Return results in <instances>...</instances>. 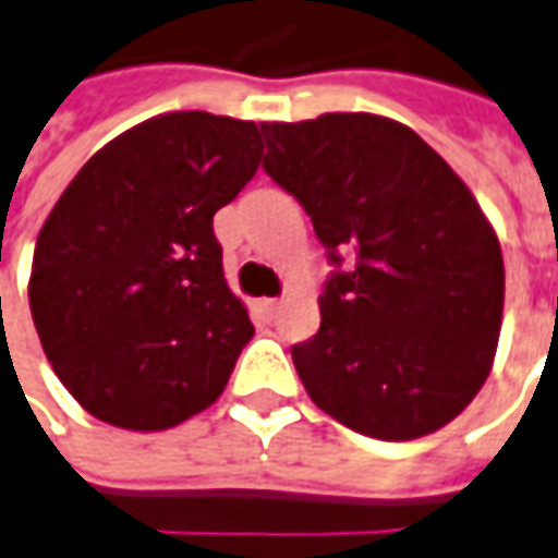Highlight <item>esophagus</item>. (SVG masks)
<instances>
[{
	"mask_svg": "<svg viewBox=\"0 0 558 558\" xmlns=\"http://www.w3.org/2000/svg\"><path fill=\"white\" fill-rule=\"evenodd\" d=\"M276 310H279V301H272V298H264V301H257V313L264 318L276 316Z\"/></svg>",
	"mask_w": 558,
	"mask_h": 558,
	"instance_id": "34e87169",
	"label": "esophagus"
}]
</instances>
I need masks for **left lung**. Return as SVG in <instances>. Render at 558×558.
<instances>
[{
    "mask_svg": "<svg viewBox=\"0 0 558 558\" xmlns=\"http://www.w3.org/2000/svg\"><path fill=\"white\" fill-rule=\"evenodd\" d=\"M264 169L313 218L333 267L322 328L291 349L328 416L376 440L444 428L498 349L505 260L468 184L410 126L367 111L260 124Z\"/></svg>",
    "mask_w": 558,
    "mask_h": 558,
    "instance_id": "left-lung-1",
    "label": "left lung"
}]
</instances>
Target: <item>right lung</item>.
Returning a JSON list of instances; mask_svg holds the SVG:
<instances>
[{
    "label": "right lung",
    "mask_w": 558,
    "mask_h": 558,
    "mask_svg": "<svg viewBox=\"0 0 558 558\" xmlns=\"http://www.w3.org/2000/svg\"><path fill=\"white\" fill-rule=\"evenodd\" d=\"M260 130L169 111L99 148L41 225L29 310L69 395L130 432H167L228 386L252 322L213 218L252 182Z\"/></svg>",
    "instance_id": "right-lung-1"
}]
</instances>
